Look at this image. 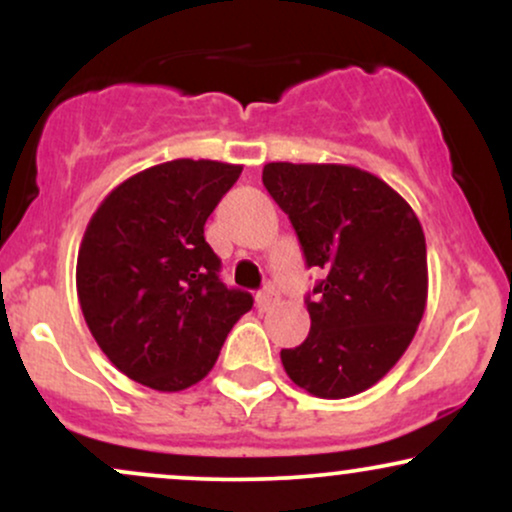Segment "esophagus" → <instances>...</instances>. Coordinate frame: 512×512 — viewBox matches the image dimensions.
<instances>
[{"label":"esophagus","instance_id":"34e87169","mask_svg":"<svg viewBox=\"0 0 512 512\" xmlns=\"http://www.w3.org/2000/svg\"><path fill=\"white\" fill-rule=\"evenodd\" d=\"M274 301H276L274 286H264V289L255 296V303H257V308H260V310H267Z\"/></svg>","mask_w":512,"mask_h":512}]
</instances>
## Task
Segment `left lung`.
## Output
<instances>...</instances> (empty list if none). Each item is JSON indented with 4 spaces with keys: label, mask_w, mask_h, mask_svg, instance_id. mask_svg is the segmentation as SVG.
<instances>
[{
    "label": "left lung",
    "mask_w": 512,
    "mask_h": 512,
    "mask_svg": "<svg viewBox=\"0 0 512 512\" xmlns=\"http://www.w3.org/2000/svg\"><path fill=\"white\" fill-rule=\"evenodd\" d=\"M262 182L308 267L325 272L305 301L308 337L281 349V363L310 395L354 397L390 373L424 317V228L407 199L356 166L267 163Z\"/></svg>",
    "instance_id": "left-lung-1"
}]
</instances>
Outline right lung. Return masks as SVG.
I'll use <instances>...</instances> for the list:
<instances>
[{
	"instance_id": "add662e5",
	"label": "right lung",
	"mask_w": 512,
	"mask_h": 512,
	"mask_svg": "<svg viewBox=\"0 0 512 512\" xmlns=\"http://www.w3.org/2000/svg\"><path fill=\"white\" fill-rule=\"evenodd\" d=\"M243 166L178 158L132 175L88 221L76 293L93 339L127 378L180 392L214 368L252 296L219 279L204 223Z\"/></svg>"
}]
</instances>
